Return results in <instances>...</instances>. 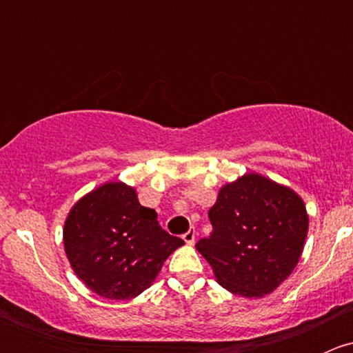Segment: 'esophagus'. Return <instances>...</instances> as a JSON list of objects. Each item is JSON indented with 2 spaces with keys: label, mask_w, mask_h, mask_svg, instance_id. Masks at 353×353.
<instances>
[{
  "label": "esophagus",
  "mask_w": 353,
  "mask_h": 353,
  "mask_svg": "<svg viewBox=\"0 0 353 353\" xmlns=\"http://www.w3.org/2000/svg\"><path fill=\"white\" fill-rule=\"evenodd\" d=\"M183 239H184V243H186L188 245H193L194 241H196V230L190 229L186 234H184Z\"/></svg>",
  "instance_id": "1"
}]
</instances>
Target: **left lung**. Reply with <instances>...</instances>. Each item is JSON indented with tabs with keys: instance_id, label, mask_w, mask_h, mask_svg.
Listing matches in <instances>:
<instances>
[{
	"instance_id": "8db88e82",
	"label": "left lung",
	"mask_w": 353,
	"mask_h": 353,
	"mask_svg": "<svg viewBox=\"0 0 353 353\" xmlns=\"http://www.w3.org/2000/svg\"><path fill=\"white\" fill-rule=\"evenodd\" d=\"M208 216L213 232L198 241L196 249L216 282L232 294L265 297L297 266L309 215L292 188L245 172L220 188Z\"/></svg>"
}]
</instances>
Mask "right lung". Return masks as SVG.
Returning <instances> with one entry per match:
<instances>
[{"instance_id": "add662e5", "label": "right lung", "mask_w": 353, "mask_h": 353, "mask_svg": "<svg viewBox=\"0 0 353 353\" xmlns=\"http://www.w3.org/2000/svg\"><path fill=\"white\" fill-rule=\"evenodd\" d=\"M63 244L74 275L94 294L130 301L155 282L163 261L184 244L159 225L133 186L109 181L71 206Z\"/></svg>"}]
</instances>
